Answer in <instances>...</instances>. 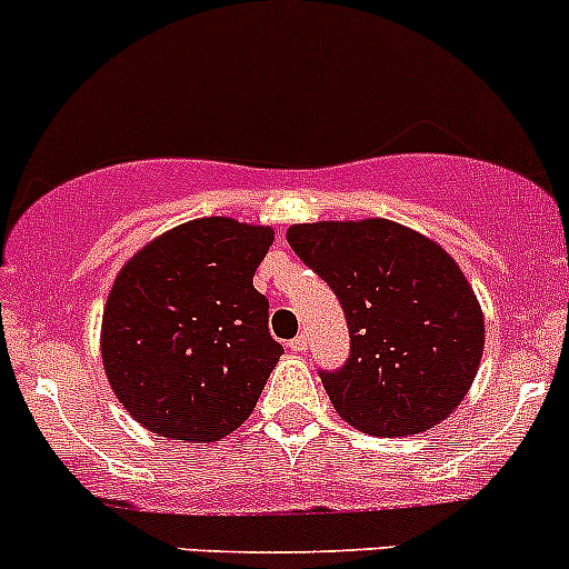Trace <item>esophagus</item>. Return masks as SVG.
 <instances>
[{
	"label": "esophagus",
	"mask_w": 569,
	"mask_h": 569,
	"mask_svg": "<svg viewBox=\"0 0 569 569\" xmlns=\"http://www.w3.org/2000/svg\"><path fill=\"white\" fill-rule=\"evenodd\" d=\"M289 349H291V352H295V355L306 352V349H308V336H306V332H300V336H297V338H291Z\"/></svg>",
	"instance_id": "obj_1"
}]
</instances>
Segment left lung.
Instances as JSON below:
<instances>
[{"label": "left lung", "mask_w": 569, "mask_h": 569, "mask_svg": "<svg viewBox=\"0 0 569 569\" xmlns=\"http://www.w3.org/2000/svg\"><path fill=\"white\" fill-rule=\"evenodd\" d=\"M286 239L347 317V363L321 371L338 416L369 435H418L451 416L485 349V317L455 258L377 217L291 226Z\"/></svg>", "instance_id": "8db88e82"}]
</instances>
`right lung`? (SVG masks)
I'll return each mask as SVG.
<instances>
[{"mask_svg":"<svg viewBox=\"0 0 569 569\" xmlns=\"http://www.w3.org/2000/svg\"><path fill=\"white\" fill-rule=\"evenodd\" d=\"M272 228L228 217L183 222L114 278L101 360L134 421L181 443L226 438L256 407L283 347L252 286Z\"/></svg>","mask_w":569,"mask_h":569,"instance_id":"1","label":"right lung"}]
</instances>
